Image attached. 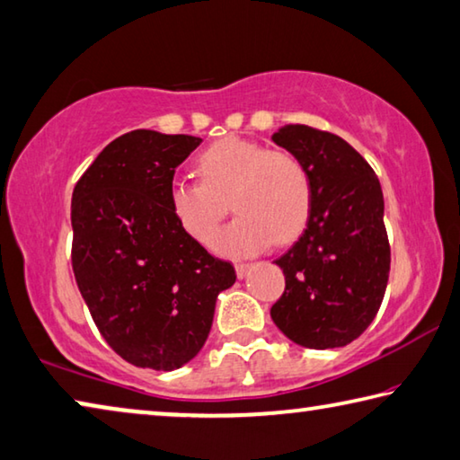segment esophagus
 <instances>
[{"instance_id": "1", "label": "esophagus", "mask_w": 460, "mask_h": 460, "mask_svg": "<svg viewBox=\"0 0 460 460\" xmlns=\"http://www.w3.org/2000/svg\"><path fill=\"white\" fill-rule=\"evenodd\" d=\"M252 265H248V262H236V275L238 279H244V277L248 275V270H251Z\"/></svg>"}]
</instances>
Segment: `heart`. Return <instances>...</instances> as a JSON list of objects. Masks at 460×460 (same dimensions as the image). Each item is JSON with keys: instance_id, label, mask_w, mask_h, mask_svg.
<instances>
[{"instance_id": "b5f03b06", "label": "heart", "mask_w": 460, "mask_h": 460, "mask_svg": "<svg viewBox=\"0 0 460 460\" xmlns=\"http://www.w3.org/2000/svg\"><path fill=\"white\" fill-rule=\"evenodd\" d=\"M199 183L177 179L169 185V209L179 228L209 244L230 209L238 217L216 238V251L248 257L269 244H289L312 214V179L305 164L288 150L228 137L198 159Z\"/></svg>"}]
</instances>
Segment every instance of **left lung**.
<instances>
[{
    "instance_id": "8db88e82",
    "label": "left lung",
    "mask_w": 460,
    "mask_h": 460,
    "mask_svg": "<svg viewBox=\"0 0 460 460\" xmlns=\"http://www.w3.org/2000/svg\"><path fill=\"white\" fill-rule=\"evenodd\" d=\"M273 142L305 164L314 199L304 234L275 261L283 269L285 291L270 318L305 349L346 346L375 320L389 279L379 179L336 134L288 124Z\"/></svg>"
}]
</instances>
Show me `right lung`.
Here are the masks:
<instances>
[{
	"label": "right lung",
	"instance_id": "obj_1",
	"mask_svg": "<svg viewBox=\"0 0 460 460\" xmlns=\"http://www.w3.org/2000/svg\"><path fill=\"white\" fill-rule=\"evenodd\" d=\"M187 134L132 130L110 142L73 190L71 262L103 341L134 367L172 371L198 355L234 267L185 234L169 209Z\"/></svg>",
	"mask_w": 460,
	"mask_h": 460
}]
</instances>
